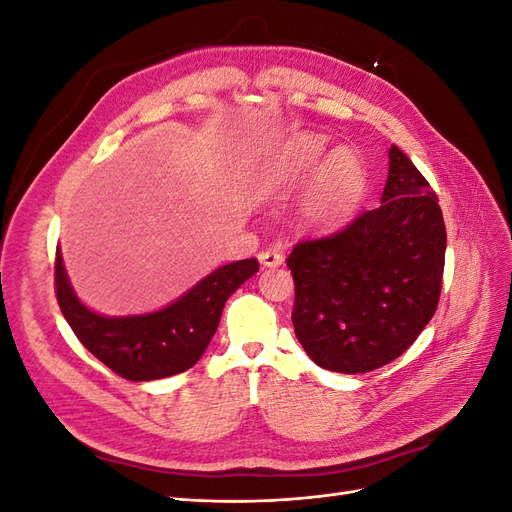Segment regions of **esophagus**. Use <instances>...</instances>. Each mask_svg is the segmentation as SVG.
I'll use <instances>...</instances> for the list:
<instances>
[{
    "label": "esophagus",
    "instance_id": "esophagus-1",
    "mask_svg": "<svg viewBox=\"0 0 512 512\" xmlns=\"http://www.w3.org/2000/svg\"><path fill=\"white\" fill-rule=\"evenodd\" d=\"M258 260H260V265H262V267L275 269V267H280L282 262H284V254H282L280 250H275V247H269V250H265V252H260V254H258Z\"/></svg>",
    "mask_w": 512,
    "mask_h": 512
}]
</instances>
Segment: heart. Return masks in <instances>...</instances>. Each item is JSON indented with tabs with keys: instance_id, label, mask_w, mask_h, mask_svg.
<instances>
[{
	"instance_id": "heart-1",
	"label": "heart",
	"mask_w": 512,
	"mask_h": 512,
	"mask_svg": "<svg viewBox=\"0 0 512 512\" xmlns=\"http://www.w3.org/2000/svg\"><path fill=\"white\" fill-rule=\"evenodd\" d=\"M324 151L327 141L318 134L290 138L262 164L260 190L280 196L301 188L314 175ZM318 168L305 203V218L314 226L331 228L344 222L354 211L365 188V177L354 151L348 147L333 149Z\"/></svg>"
}]
</instances>
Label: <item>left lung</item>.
Returning a JSON list of instances; mask_svg holds the SVG:
<instances>
[{
  "label": "left lung",
  "mask_w": 512,
  "mask_h": 512,
  "mask_svg": "<svg viewBox=\"0 0 512 512\" xmlns=\"http://www.w3.org/2000/svg\"><path fill=\"white\" fill-rule=\"evenodd\" d=\"M446 228L438 196L399 147L382 203L294 245V333L316 365L365 374L395 361L436 314Z\"/></svg>",
  "instance_id": "1"
}]
</instances>
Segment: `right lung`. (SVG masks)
<instances>
[{
    "mask_svg": "<svg viewBox=\"0 0 512 512\" xmlns=\"http://www.w3.org/2000/svg\"><path fill=\"white\" fill-rule=\"evenodd\" d=\"M256 271V258L230 262L158 312L111 318L79 301L57 247L55 294L74 335L98 361L121 378L147 382L196 365L218 331L224 303Z\"/></svg>",
    "mask_w": 512,
    "mask_h": 512,
    "instance_id": "right-lung-1",
    "label": "right lung"
}]
</instances>
